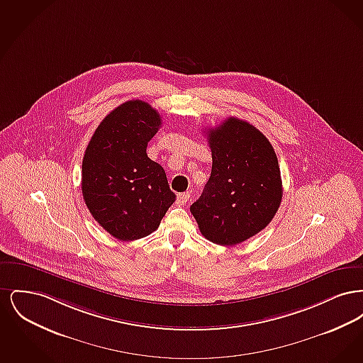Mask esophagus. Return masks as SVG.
I'll list each match as a JSON object with an SVG mask.
<instances>
[{"label": "esophagus", "instance_id": "34e87169", "mask_svg": "<svg viewBox=\"0 0 363 363\" xmlns=\"http://www.w3.org/2000/svg\"><path fill=\"white\" fill-rule=\"evenodd\" d=\"M189 191H185V193H179V194L177 196V204H178V206H185V204L189 201Z\"/></svg>", "mask_w": 363, "mask_h": 363}]
</instances>
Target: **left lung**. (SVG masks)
I'll return each mask as SVG.
<instances>
[{"mask_svg":"<svg viewBox=\"0 0 363 363\" xmlns=\"http://www.w3.org/2000/svg\"><path fill=\"white\" fill-rule=\"evenodd\" d=\"M207 136L211 177L190 212L208 241L233 246L274 219L283 196L279 162L269 140L235 117L209 129Z\"/></svg>","mask_w":363,"mask_h":363,"instance_id":"1","label":"left lung"}]
</instances>
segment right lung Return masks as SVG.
Listing matches in <instances>:
<instances>
[{
	"mask_svg": "<svg viewBox=\"0 0 363 363\" xmlns=\"http://www.w3.org/2000/svg\"><path fill=\"white\" fill-rule=\"evenodd\" d=\"M160 125L151 104L128 101L104 117L86 145L82 169L86 206L120 241L154 233L175 201L163 167L147 155Z\"/></svg>",
	"mask_w": 363,
	"mask_h": 363,
	"instance_id": "1",
	"label": "right lung"
}]
</instances>
